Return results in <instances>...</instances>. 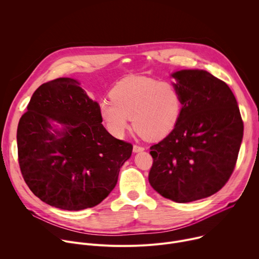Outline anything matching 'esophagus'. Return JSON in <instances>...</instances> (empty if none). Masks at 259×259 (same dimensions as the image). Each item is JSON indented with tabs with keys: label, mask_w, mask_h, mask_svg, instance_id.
I'll return each instance as SVG.
<instances>
[{
	"label": "esophagus",
	"mask_w": 259,
	"mask_h": 259,
	"mask_svg": "<svg viewBox=\"0 0 259 259\" xmlns=\"http://www.w3.org/2000/svg\"><path fill=\"white\" fill-rule=\"evenodd\" d=\"M143 151H144V147H142L140 145H136V144L133 145V152L134 153H139V152H143Z\"/></svg>",
	"instance_id": "esophagus-1"
}]
</instances>
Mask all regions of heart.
Wrapping results in <instances>:
<instances>
[{"label":"heart","mask_w":259,"mask_h":259,"mask_svg":"<svg viewBox=\"0 0 259 259\" xmlns=\"http://www.w3.org/2000/svg\"><path fill=\"white\" fill-rule=\"evenodd\" d=\"M99 101V115L106 130L121 138L130 127L147 140H159L176 126L181 112V97L170 83L132 76L120 81Z\"/></svg>","instance_id":"heart-1"}]
</instances>
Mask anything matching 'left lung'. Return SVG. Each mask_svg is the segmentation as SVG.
<instances>
[{"mask_svg": "<svg viewBox=\"0 0 259 259\" xmlns=\"http://www.w3.org/2000/svg\"><path fill=\"white\" fill-rule=\"evenodd\" d=\"M181 97L174 129L151 146L153 189L177 203L217 193L230 179L243 138V121L230 87L203 69L171 75Z\"/></svg>", "mask_w": 259, "mask_h": 259, "instance_id": "left-lung-1", "label": "left lung"}]
</instances>
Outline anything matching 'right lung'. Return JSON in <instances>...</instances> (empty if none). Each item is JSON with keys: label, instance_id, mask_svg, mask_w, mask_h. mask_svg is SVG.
<instances>
[{"label": "right lung", "instance_id": "obj_1", "mask_svg": "<svg viewBox=\"0 0 259 259\" xmlns=\"http://www.w3.org/2000/svg\"><path fill=\"white\" fill-rule=\"evenodd\" d=\"M101 123L99 104L77 80L55 79L34 91L17 128L19 167L34 196L78 211L109 195L133 146Z\"/></svg>", "mask_w": 259, "mask_h": 259}]
</instances>
